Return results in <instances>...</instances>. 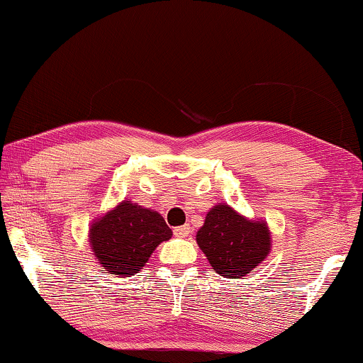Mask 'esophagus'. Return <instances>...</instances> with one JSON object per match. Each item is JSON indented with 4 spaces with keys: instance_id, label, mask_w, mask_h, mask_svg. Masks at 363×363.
Listing matches in <instances>:
<instances>
[{
    "instance_id": "1",
    "label": "esophagus",
    "mask_w": 363,
    "mask_h": 363,
    "mask_svg": "<svg viewBox=\"0 0 363 363\" xmlns=\"http://www.w3.org/2000/svg\"><path fill=\"white\" fill-rule=\"evenodd\" d=\"M173 235L178 236V238H186L188 235H190V226H188V225L177 226L175 230H173Z\"/></svg>"
}]
</instances>
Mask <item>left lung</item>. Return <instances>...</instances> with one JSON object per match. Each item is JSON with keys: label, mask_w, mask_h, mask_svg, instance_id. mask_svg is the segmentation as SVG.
Wrapping results in <instances>:
<instances>
[{"label": "left lung", "mask_w": 363, "mask_h": 363, "mask_svg": "<svg viewBox=\"0 0 363 363\" xmlns=\"http://www.w3.org/2000/svg\"><path fill=\"white\" fill-rule=\"evenodd\" d=\"M196 242L218 274L240 279L264 261L271 235L266 223L246 220L223 203L208 211Z\"/></svg>", "instance_id": "1"}]
</instances>
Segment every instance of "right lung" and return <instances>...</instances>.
<instances>
[{
	"label": "right lung",
	"mask_w": 363,
	"mask_h": 363,
	"mask_svg": "<svg viewBox=\"0 0 363 363\" xmlns=\"http://www.w3.org/2000/svg\"><path fill=\"white\" fill-rule=\"evenodd\" d=\"M172 238V230L157 211L130 201L94 223L89 240L102 269L118 277H130L143 267L162 241Z\"/></svg>",
	"instance_id": "obj_1"
}]
</instances>
